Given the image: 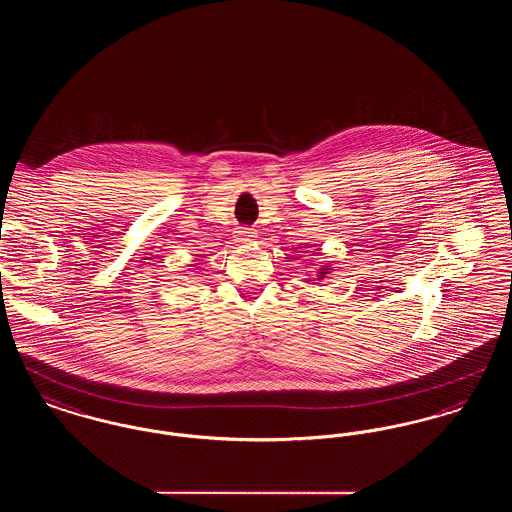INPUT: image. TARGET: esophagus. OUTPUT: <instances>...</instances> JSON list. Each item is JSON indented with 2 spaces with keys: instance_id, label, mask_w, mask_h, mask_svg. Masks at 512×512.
Wrapping results in <instances>:
<instances>
[{
  "instance_id": "34e87169",
  "label": "esophagus",
  "mask_w": 512,
  "mask_h": 512,
  "mask_svg": "<svg viewBox=\"0 0 512 512\" xmlns=\"http://www.w3.org/2000/svg\"><path fill=\"white\" fill-rule=\"evenodd\" d=\"M234 236H236V240H238V242H249V240H253V238H255V232H253V228L240 226V228H236Z\"/></svg>"
}]
</instances>
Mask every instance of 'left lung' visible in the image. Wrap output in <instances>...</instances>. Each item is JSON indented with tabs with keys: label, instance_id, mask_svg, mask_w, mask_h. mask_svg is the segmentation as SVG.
Listing matches in <instances>:
<instances>
[{
	"label": "left lung",
	"instance_id": "8db88e82",
	"mask_svg": "<svg viewBox=\"0 0 512 512\" xmlns=\"http://www.w3.org/2000/svg\"><path fill=\"white\" fill-rule=\"evenodd\" d=\"M324 274H326V270H322V274H320V276H324Z\"/></svg>",
	"mask_w": 512,
	"mask_h": 512
}]
</instances>
